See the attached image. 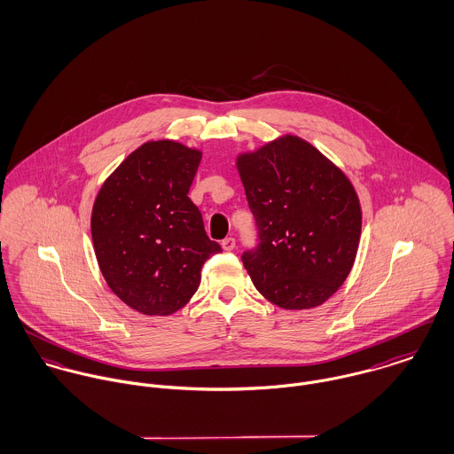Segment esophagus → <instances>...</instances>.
I'll list each match as a JSON object with an SVG mask.
<instances>
[{
    "label": "esophagus",
    "mask_w": 454,
    "mask_h": 454,
    "mask_svg": "<svg viewBox=\"0 0 454 454\" xmlns=\"http://www.w3.org/2000/svg\"><path fill=\"white\" fill-rule=\"evenodd\" d=\"M222 248H223L225 252L234 250V248H236V239H234V238H225V239L222 241Z\"/></svg>",
    "instance_id": "obj_1"
}]
</instances>
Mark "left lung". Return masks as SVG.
<instances>
[{"label":"left lung","instance_id":"left-lung-1","mask_svg":"<svg viewBox=\"0 0 454 454\" xmlns=\"http://www.w3.org/2000/svg\"><path fill=\"white\" fill-rule=\"evenodd\" d=\"M236 168L259 227V248L243 255L255 288L286 311L324 304L358 252L362 207L351 180L295 134L238 153Z\"/></svg>","mask_w":454,"mask_h":454}]
</instances>
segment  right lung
<instances>
[{
  "instance_id": "1",
  "label": "right lung",
  "mask_w": 454,
  "mask_h": 454,
  "mask_svg": "<svg viewBox=\"0 0 454 454\" xmlns=\"http://www.w3.org/2000/svg\"><path fill=\"white\" fill-rule=\"evenodd\" d=\"M202 152L175 139L137 146L103 182L90 232L110 290L130 309L169 317L197 292L200 267L222 248L189 199Z\"/></svg>"
}]
</instances>
